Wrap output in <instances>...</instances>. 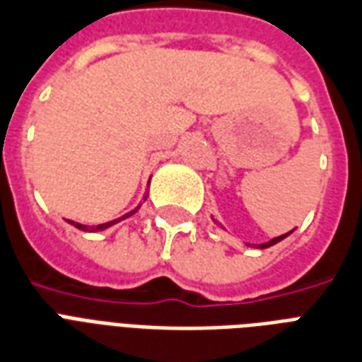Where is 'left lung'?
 <instances>
[{"label": "left lung", "instance_id": "obj_1", "mask_svg": "<svg viewBox=\"0 0 362 362\" xmlns=\"http://www.w3.org/2000/svg\"><path fill=\"white\" fill-rule=\"evenodd\" d=\"M290 235V233H286V235H282V236H276V238H273V240H269V243H265V244H259V248H269V246H273V244H276V243H281L282 238H286V236ZM250 246V244H248Z\"/></svg>", "mask_w": 362, "mask_h": 362}]
</instances>
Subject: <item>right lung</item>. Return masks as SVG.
Instances as JSON below:
<instances>
[{
  "label": "right lung",
  "mask_w": 362,
  "mask_h": 362,
  "mask_svg": "<svg viewBox=\"0 0 362 362\" xmlns=\"http://www.w3.org/2000/svg\"><path fill=\"white\" fill-rule=\"evenodd\" d=\"M137 210H139V206H137L135 210L129 211V214H126V216L119 217V219H114V221L103 223V225H95V227H88V225H81V223H74V221H68V223H70V225H74V227H78V229H80V230H89V233H95V230H105V229H108V227H112L114 223H118V221H122V219H126V217L133 216V214H135V211H137Z\"/></svg>",
  "instance_id": "1"
}]
</instances>
